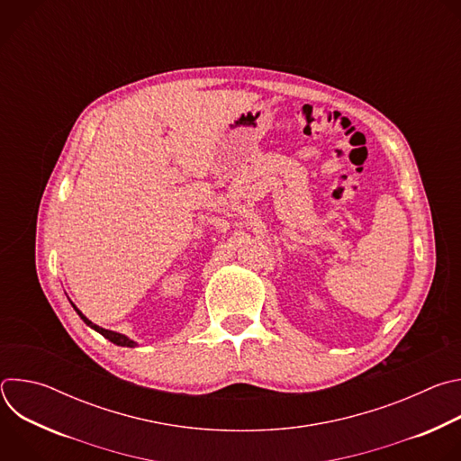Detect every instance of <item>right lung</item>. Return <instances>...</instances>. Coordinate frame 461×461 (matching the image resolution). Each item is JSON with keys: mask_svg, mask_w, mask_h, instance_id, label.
Returning a JSON list of instances; mask_svg holds the SVG:
<instances>
[{"mask_svg": "<svg viewBox=\"0 0 461 461\" xmlns=\"http://www.w3.org/2000/svg\"><path fill=\"white\" fill-rule=\"evenodd\" d=\"M73 304V303H71ZM73 308L77 310V313L82 317V321L87 324V326H91L93 330H96L98 334H102L105 339H109L111 343H114V345H118V347H129V348H135L139 343L137 341H133V339H129L127 336H123V334H118V332H113V330H105V328H102V326H98V324H95V322H91L75 304H73Z\"/></svg>", "mask_w": 461, "mask_h": 461, "instance_id": "add662e5", "label": "right lung"}]
</instances>
